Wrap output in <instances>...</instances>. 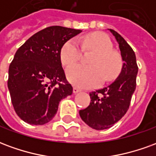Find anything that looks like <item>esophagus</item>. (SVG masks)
<instances>
[{"label": "esophagus", "mask_w": 156, "mask_h": 156, "mask_svg": "<svg viewBox=\"0 0 156 156\" xmlns=\"http://www.w3.org/2000/svg\"><path fill=\"white\" fill-rule=\"evenodd\" d=\"M73 94H78V92H80V89L78 88H76V87H74V88H73Z\"/></svg>", "instance_id": "esophagus-1"}]
</instances>
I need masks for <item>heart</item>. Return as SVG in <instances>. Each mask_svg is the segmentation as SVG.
Here are the masks:
<instances>
[{"label": "heart", "mask_w": 156, "mask_h": 156, "mask_svg": "<svg viewBox=\"0 0 156 156\" xmlns=\"http://www.w3.org/2000/svg\"><path fill=\"white\" fill-rule=\"evenodd\" d=\"M83 51H94L88 61L89 66L74 65L67 70L68 80L82 88H94L104 82H109L117 78L123 67L120 54L113 49V43L108 36L101 32L86 35L80 40ZM82 50L78 41L71 39L61 49L62 63L68 67L80 59Z\"/></svg>", "instance_id": "obj_1"}]
</instances>
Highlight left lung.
Returning a JSON list of instances; mask_svg holds the SVG:
<instances>
[{
	"instance_id": "8db88e82",
	"label": "left lung",
	"mask_w": 156,
	"mask_h": 156,
	"mask_svg": "<svg viewBox=\"0 0 156 156\" xmlns=\"http://www.w3.org/2000/svg\"><path fill=\"white\" fill-rule=\"evenodd\" d=\"M109 31L119 43L124 62L122 70L108 86L90 92V104L79 111L82 119L97 130L110 128L126 114L136 88L138 66L134 51L117 32Z\"/></svg>"
}]
</instances>
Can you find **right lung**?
Returning a JSON list of instances; mask_svg holds the SVG:
<instances>
[{
    "label": "right lung",
    "mask_w": 156,
    "mask_h": 156,
    "mask_svg": "<svg viewBox=\"0 0 156 156\" xmlns=\"http://www.w3.org/2000/svg\"><path fill=\"white\" fill-rule=\"evenodd\" d=\"M81 30L52 26L37 32L16 52L7 86L13 108L26 123L41 125L57 114L59 102L73 94L62 68V46Z\"/></svg>",
    "instance_id": "1"
}]
</instances>
